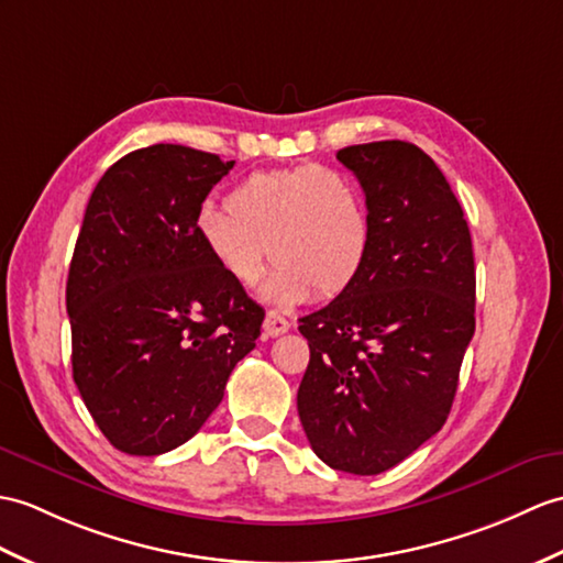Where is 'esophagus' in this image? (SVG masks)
Returning <instances> with one entry per match:
<instances>
[{
  "instance_id": "1",
  "label": "esophagus",
  "mask_w": 563,
  "mask_h": 563,
  "mask_svg": "<svg viewBox=\"0 0 563 563\" xmlns=\"http://www.w3.org/2000/svg\"><path fill=\"white\" fill-rule=\"evenodd\" d=\"M287 329H290V321H287L283 313H278V311H268L266 313V319H264L266 335L276 338V335H283Z\"/></svg>"
}]
</instances>
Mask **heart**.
<instances>
[{
	"label": "heart",
	"instance_id": "b5f03b06",
	"mask_svg": "<svg viewBox=\"0 0 563 563\" xmlns=\"http://www.w3.org/2000/svg\"><path fill=\"white\" fill-rule=\"evenodd\" d=\"M228 211L196 222L203 250L230 280L252 290L271 261L266 299L295 307L313 292L331 299L350 290L372 252V216L362 187L335 167L305 163L242 179Z\"/></svg>",
	"mask_w": 563,
	"mask_h": 563
}]
</instances>
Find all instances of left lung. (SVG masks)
<instances>
[{"label":"left lung","instance_id":"8db88e82","mask_svg":"<svg viewBox=\"0 0 563 563\" xmlns=\"http://www.w3.org/2000/svg\"><path fill=\"white\" fill-rule=\"evenodd\" d=\"M335 158L367 196L372 252L350 290L299 319L309 364L297 410L325 465L378 475L451 412L475 333L473 240L446 177L415 143H360Z\"/></svg>","mask_w":563,"mask_h":563}]
</instances>
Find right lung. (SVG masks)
<instances>
[{
    "instance_id": "obj_1",
    "label": "right lung",
    "mask_w": 563,
    "mask_h": 563,
    "mask_svg": "<svg viewBox=\"0 0 563 563\" xmlns=\"http://www.w3.org/2000/svg\"><path fill=\"white\" fill-rule=\"evenodd\" d=\"M234 161L155 143L100 177L67 280L71 367L114 449L189 441L261 335L264 309L203 250L196 222Z\"/></svg>"
}]
</instances>
